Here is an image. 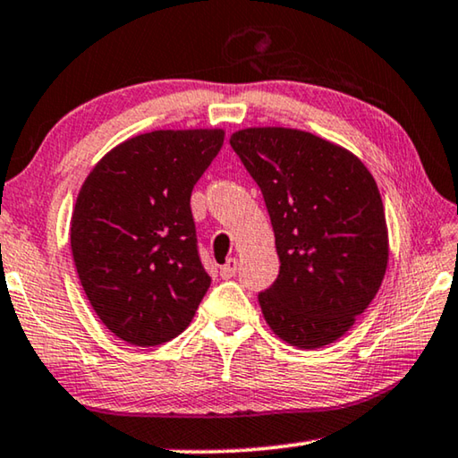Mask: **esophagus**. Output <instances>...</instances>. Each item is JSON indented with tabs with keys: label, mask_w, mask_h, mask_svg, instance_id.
<instances>
[{
	"label": "esophagus",
	"mask_w": 458,
	"mask_h": 458,
	"mask_svg": "<svg viewBox=\"0 0 458 458\" xmlns=\"http://www.w3.org/2000/svg\"><path fill=\"white\" fill-rule=\"evenodd\" d=\"M236 271H238V259H228L226 263L220 267L222 279H232L236 275Z\"/></svg>",
	"instance_id": "34e87169"
}]
</instances>
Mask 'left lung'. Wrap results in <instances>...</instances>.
I'll list each match as a JSON object with an SVG mask.
<instances>
[{
    "mask_svg": "<svg viewBox=\"0 0 458 458\" xmlns=\"http://www.w3.org/2000/svg\"><path fill=\"white\" fill-rule=\"evenodd\" d=\"M230 147L260 187L281 260L259 293L267 324L297 348L334 343L369 308L387 268L373 175L352 152L303 130H238Z\"/></svg>",
    "mask_w": 458,
    "mask_h": 458,
    "instance_id": "obj_1",
    "label": "left lung"
}]
</instances>
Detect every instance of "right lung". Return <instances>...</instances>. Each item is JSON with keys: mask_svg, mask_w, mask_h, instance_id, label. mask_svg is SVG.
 Returning a JSON list of instances; mask_svg holds the SVG:
<instances>
[{"mask_svg": "<svg viewBox=\"0 0 458 458\" xmlns=\"http://www.w3.org/2000/svg\"><path fill=\"white\" fill-rule=\"evenodd\" d=\"M224 130H155L128 138L87 175L71 250L99 320L136 346L179 336L206 295L191 191Z\"/></svg>", "mask_w": 458, "mask_h": 458, "instance_id": "1", "label": "right lung"}]
</instances>
